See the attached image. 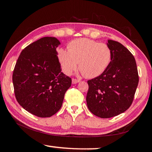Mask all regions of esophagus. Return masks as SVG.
<instances>
[{
  "instance_id": "esophagus-1",
  "label": "esophagus",
  "mask_w": 152,
  "mask_h": 152,
  "mask_svg": "<svg viewBox=\"0 0 152 152\" xmlns=\"http://www.w3.org/2000/svg\"><path fill=\"white\" fill-rule=\"evenodd\" d=\"M80 82V80L75 79V78H73V79H72V84H73L78 83V82Z\"/></svg>"
}]
</instances>
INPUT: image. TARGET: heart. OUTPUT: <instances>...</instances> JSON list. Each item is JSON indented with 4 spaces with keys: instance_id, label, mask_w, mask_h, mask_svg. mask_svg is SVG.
<instances>
[{
    "instance_id": "1",
    "label": "heart",
    "mask_w": 152,
    "mask_h": 152,
    "mask_svg": "<svg viewBox=\"0 0 152 152\" xmlns=\"http://www.w3.org/2000/svg\"><path fill=\"white\" fill-rule=\"evenodd\" d=\"M67 51L58 50V57L63 72L70 75L78 68L84 76L93 78L102 74L109 66L112 51L107 44L82 38L71 42Z\"/></svg>"
}]
</instances>
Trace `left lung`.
Here are the masks:
<instances>
[{"instance_id": "obj_1", "label": "left lung", "mask_w": 152, "mask_h": 152, "mask_svg": "<svg viewBox=\"0 0 152 152\" xmlns=\"http://www.w3.org/2000/svg\"><path fill=\"white\" fill-rule=\"evenodd\" d=\"M112 51L109 66L101 75L88 80L86 103L92 114L110 118L132 105L139 82L135 58L121 43L108 40Z\"/></svg>"}]
</instances>
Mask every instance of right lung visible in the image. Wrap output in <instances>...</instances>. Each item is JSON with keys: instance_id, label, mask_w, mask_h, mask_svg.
Here are the masks:
<instances>
[{"instance_id": "1", "label": "right lung", "mask_w": 152, "mask_h": 152, "mask_svg": "<svg viewBox=\"0 0 152 152\" xmlns=\"http://www.w3.org/2000/svg\"><path fill=\"white\" fill-rule=\"evenodd\" d=\"M57 38L45 37L20 53L12 74L15 97L24 109L39 117H50L62 105L72 80L61 72Z\"/></svg>"}]
</instances>
